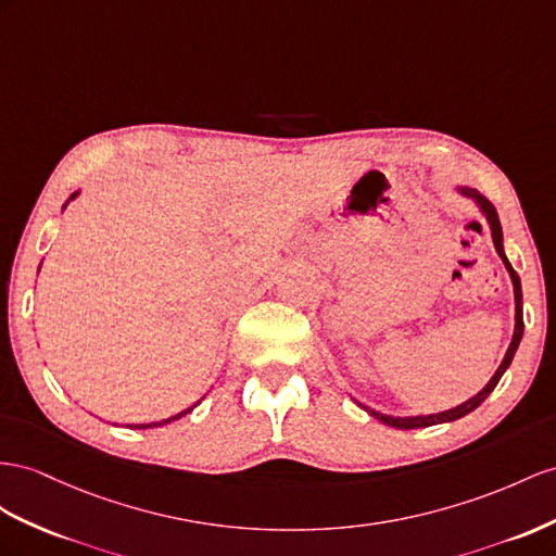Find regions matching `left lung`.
Masks as SVG:
<instances>
[{"mask_svg":"<svg viewBox=\"0 0 556 556\" xmlns=\"http://www.w3.org/2000/svg\"><path fill=\"white\" fill-rule=\"evenodd\" d=\"M460 192H463V194H467V197H472L475 202L479 204V208L483 211V216H486V220H489V225H491V235H493L495 251H497V255H501V258H503V263H505V267H507V273H509V277H511V283H515V303H517V326H515V336H511V343H509V348H507L505 359H503V364H501V366H497V371H495V376L489 380V386L483 388L479 394H475L472 400H467V402H465V404H460V406L448 408V410H441V414H432V416H414V418H392V416L378 414V410H374V408H366V406H364V408L368 410V414H371L374 418H378L380 422H386V425H390V427H396V430H416V427H430V425H439V422H451V420H458V418L467 416L469 410H475V408H477L483 400H486V396L495 390L497 380H501V378H503V374L507 371V366L511 364V357H515V352H517V348H519V343H521V336H523L521 281H519V275L515 273V267L509 265L507 255H505V251H503V230H501V220H497L495 206L489 202V199H483L477 190L460 188Z\"/></svg>","mask_w":556,"mask_h":556,"instance_id":"8db88e82","label":"left lung"}]
</instances>
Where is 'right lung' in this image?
Returning a JSON list of instances; mask_svg holds the SVG:
<instances>
[{
  "instance_id": "obj_1",
  "label": "right lung",
  "mask_w": 556,
  "mask_h": 556,
  "mask_svg": "<svg viewBox=\"0 0 556 556\" xmlns=\"http://www.w3.org/2000/svg\"><path fill=\"white\" fill-rule=\"evenodd\" d=\"M75 197V194H73ZM192 408H188V410H182V414H178V416H170V418H166V420H162V422H152V425H134L136 430H146V427H160V425H166V422H170V420H178V418H182L185 414H190Z\"/></svg>"
}]
</instances>
